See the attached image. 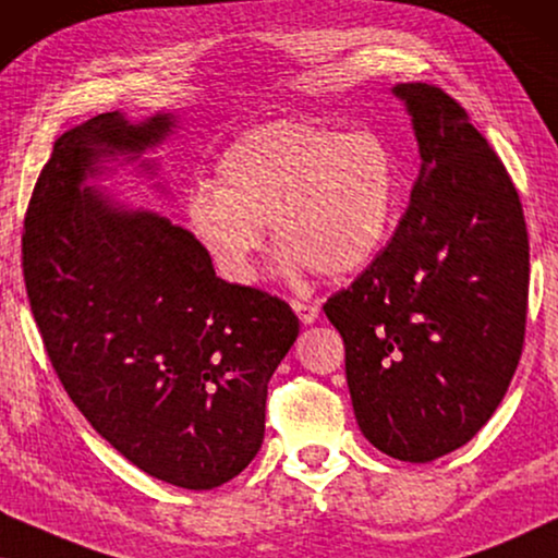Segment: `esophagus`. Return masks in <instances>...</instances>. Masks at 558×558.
<instances>
[{
	"mask_svg": "<svg viewBox=\"0 0 558 558\" xmlns=\"http://www.w3.org/2000/svg\"><path fill=\"white\" fill-rule=\"evenodd\" d=\"M293 311H295V316L301 318L303 326L316 324V318H318V305L303 303V301H293Z\"/></svg>",
	"mask_w": 558,
	"mask_h": 558,
	"instance_id": "obj_1",
	"label": "esophagus"
}]
</instances>
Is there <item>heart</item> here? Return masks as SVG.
Here are the masks:
<instances>
[{
	"label": "heart",
	"instance_id": "heart-1",
	"mask_svg": "<svg viewBox=\"0 0 558 558\" xmlns=\"http://www.w3.org/2000/svg\"><path fill=\"white\" fill-rule=\"evenodd\" d=\"M215 184L194 186L186 219L225 280L253 286L265 227L286 272L347 278L387 247L404 174L379 131L311 121L250 129L219 154Z\"/></svg>",
	"mask_w": 558,
	"mask_h": 558
}]
</instances>
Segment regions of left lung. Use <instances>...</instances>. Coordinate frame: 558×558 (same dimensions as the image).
Segmentation results:
<instances>
[{
  "label": "left lung",
  "instance_id": "obj_1",
  "mask_svg": "<svg viewBox=\"0 0 558 558\" xmlns=\"http://www.w3.org/2000/svg\"><path fill=\"white\" fill-rule=\"evenodd\" d=\"M420 146L410 207L381 255L328 298L347 343L359 429L389 458L429 462L493 417L521 359L529 234L518 192L439 88L395 85Z\"/></svg>",
  "mask_w": 558,
  "mask_h": 558
}]
</instances>
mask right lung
<instances>
[{
	"instance_id": "add662e5",
	"label": "right lung",
	"mask_w": 558,
	"mask_h": 558,
	"mask_svg": "<svg viewBox=\"0 0 558 558\" xmlns=\"http://www.w3.org/2000/svg\"><path fill=\"white\" fill-rule=\"evenodd\" d=\"M177 123L113 111L62 133L29 199L22 268L47 356L93 429L151 477L211 490L260 450L268 381L298 318L217 278L190 230L98 184L113 163L159 177L144 156Z\"/></svg>"
}]
</instances>
